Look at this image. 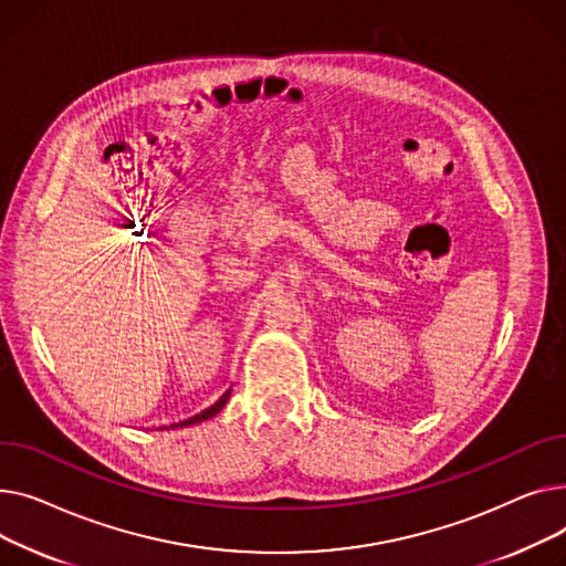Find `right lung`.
I'll use <instances>...</instances> for the list:
<instances>
[{
	"instance_id": "1",
	"label": "right lung",
	"mask_w": 566,
	"mask_h": 566,
	"mask_svg": "<svg viewBox=\"0 0 566 566\" xmlns=\"http://www.w3.org/2000/svg\"><path fill=\"white\" fill-rule=\"evenodd\" d=\"M228 397H230V388L219 397L217 402H212L210 407H206V409H201L198 413H193V416H189V418H185V420H178V422H169V424H161V427H157V429H180V427H191V424H198V422H203V420H208V418H214L223 407H226V402H228Z\"/></svg>"
}]
</instances>
